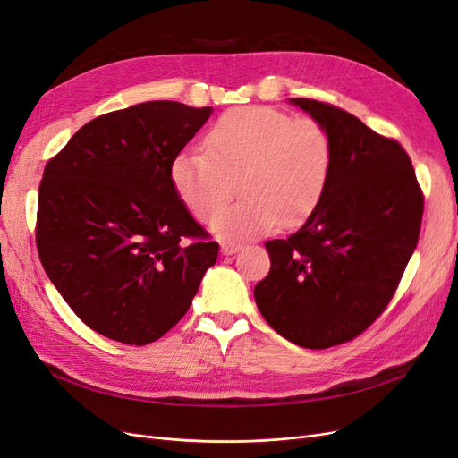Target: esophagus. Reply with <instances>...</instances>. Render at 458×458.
Returning a JSON list of instances; mask_svg holds the SVG:
<instances>
[{
	"label": "esophagus",
	"mask_w": 458,
	"mask_h": 458,
	"mask_svg": "<svg viewBox=\"0 0 458 458\" xmlns=\"http://www.w3.org/2000/svg\"><path fill=\"white\" fill-rule=\"evenodd\" d=\"M241 248H242V244H239V242H233V241H224V242H221V254L231 256V254H234V252H239Z\"/></svg>",
	"instance_id": "esophagus-1"
}]
</instances>
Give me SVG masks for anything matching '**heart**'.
Listing matches in <instances>:
<instances>
[{"label":"heart","mask_w":458,"mask_h":458,"mask_svg":"<svg viewBox=\"0 0 458 458\" xmlns=\"http://www.w3.org/2000/svg\"><path fill=\"white\" fill-rule=\"evenodd\" d=\"M332 170L328 133L311 118L293 120L267 106H241L221 114L206 133L202 152L172 162V183L187 210L206 221L233 194L243 199L212 221L221 237H250L298 227L321 202Z\"/></svg>","instance_id":"1"}]
</instances>
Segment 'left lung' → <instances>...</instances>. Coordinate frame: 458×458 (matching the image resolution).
I'll list each match as a JSON object with an SVG mask.
<instances>
[{"label":"left lung","mask_w":458,"mask_h":458,"mask_svg":"<svg viewBox=\"0 0 458 458\" xmlns=\"http://www.w3.org/2000/svg\"><path fill=\"white\" fill-rule=\"evenodd\" d=\"M290 103L328 133L332 170L306 224L266 242L271 269L254 298L283 338L325 350L361 335L390 303L419 242L424 197L397 141L338 106Z\"/></svg>","instance_id":"left-lung-1"}]
</instances>
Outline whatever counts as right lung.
Masks as SVG:
<instances>
[{"label":"right lung","mask_w":458,"mask_h":458,"mask_svg":"<svg viewBox=\"0 0 458 458\" xmlns=\"http://www.w3.org/2000/svg\"><path fill=\"white\" fill-rule=\"evenodd\" d=\"M212 106L148 101L81 126L39 183L36 244L59 294L89 328L145 345L179 323L219 244L172 183V162Z\"/></svg>","instance_id":"1"}]
</instances>
